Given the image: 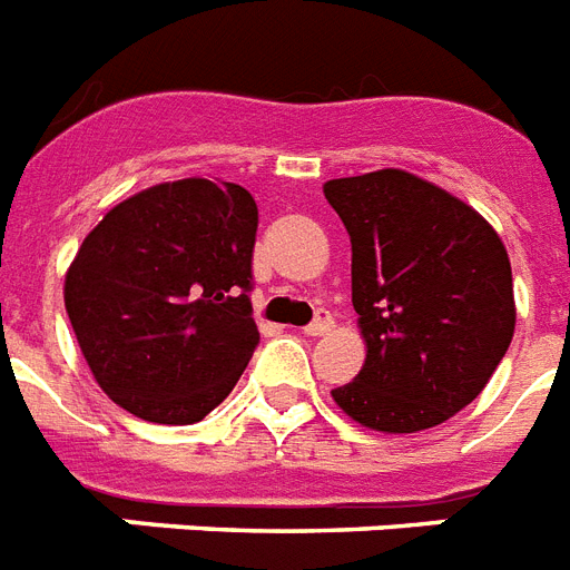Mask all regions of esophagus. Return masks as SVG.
<instances>
[{
    "instance_id": "34e87169",
    "label": "esophagus",
    "mask_w": 570,
    "mask_h": 570,
    "mask_svg": "<svg viewBox=\"0 0 570 570\" xmlns=\"http://www.w3.org/2000/svg\"><path fill=\"white\" fill-rule=\"evenodd\" d=\"M330 326H332V314L326 312V308H321V312L314 314V321L308 323L306 330V335H323V332H330Z\"/></svg>"
}]
</instances>
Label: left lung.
<instances>
[{
  "mask_svg": "<svg viewBox=\"0 0 570 570\" xmlns=\"http://www.w3.org/2000/svg\"><path fill=\"white\" fill-rule=\"evenodd\" d=\"M353 244L367 358L332 397L362 426L417 432L471 403L515 332L503 240L448 190L406 170L323 185Z\"/></svg>",
  "mask_w": 570,
  "mask_h": 570,
  "instance_id": "1",
  "label": "left lung"
}]
</instances>
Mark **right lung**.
<instances>
[{
  "label": "right lung",
  "instance_id": "right-lung-1",
  "mask_svg": "<svg viewBox=\"0 0 570 570\" xmlns=\"http://www.w3.org/2000/svg\"><path fill=\"white\" fill-rule=\"evenodd\" d=\"M256 229L249 190L179 179L122 199L85 238L63 306L117 406L185 426L229 397L258 347Z\"/></svg>",
  "mask_w": 570,
  "mask_h": 570
}]
</instances>
